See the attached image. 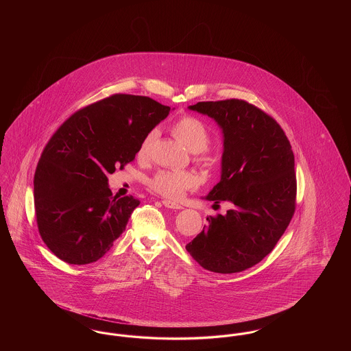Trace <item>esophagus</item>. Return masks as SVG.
<instances>
[{
	"instance_id": "1",
	"label": "esophagus",
	"mask_w": 351,
	"mask_h": 351,
	"mask_svg": "<svg viewBox=\"0 0 351 351\" xmlns=\"http://www.w3.org/2000/svg\"><path fill=\"white\" fill-rule=\"evenodd\" d=\"M162 202H163V205H165L166 208H169V209H183V206H182L180 204L173 202V201L163 200Z\"/></svg>"
}]
</instances>
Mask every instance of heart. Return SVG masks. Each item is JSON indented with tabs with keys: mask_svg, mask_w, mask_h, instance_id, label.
Wrapping results in <instances>:
<instances>
[{
	"mask_svg": "<svg viewBox=\"0 0 351 351\" xmlns=\"http://www.w3.org/2000/svg\"><path fill=\"white\" fill-rule=\"evenodd\" d=\"M171 132L179 141H182L189 150L195 152L196 160H204L202 151L206 150L208 146L210 145L212 134L201 119L193 116H184L172 123ZM155 138V130H151L145 135L138 149L139 159H146L150 155L151 147ZM199 180L196 175L189 171L160 169L149 180V186L154 192L167 199L179 200L183 197L185 192L193 189Z\"/></svg>",
	"mask_w": 351,
	"mask_h": 351,
	"instance_id": "obj_1",
	"label": "heart"
}]
</instances>
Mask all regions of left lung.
I'll return each instance as SVG.
<instances>
[{
	"instance_id": "left-lung-1",
	"label": "left lung",
	"mask_w": 351,
	"mask_h": 351,
	"mask_svg": "<svg viewBox=\"0 0 351 351\" xmlns=\"http://www.w3.org/2000/svg\"><path fill=\"white\" fill-rule=\"evenodd\" d=\"M189 109L215 118L222 129L221 180L206 199L228 201L232 209L206 218L185 249L208 271L241 272L274 250L293 217V151L282 126L247 101H201Z\"/></svg>"
}]
</instances>
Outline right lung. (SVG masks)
<instances>
[{
	"label": "right lung",
	"instance_id": "1",
	"mask_svg": "<svg viewBox=\"0 0 351 351\" xmlns=\"http://www.w3.org/2000/svg\"><path fill=\"white\" fill-rule=\"evenodd\" d=\"M169 109L116 93L75 112L52 134L35 169L34 205L39 234L59 259L93 263L123 233L141 201L113 197L106 176L133 162Z\"/></svg>",
	"mask_w": 351,
	"mask_h": 351
}]
</instances>
